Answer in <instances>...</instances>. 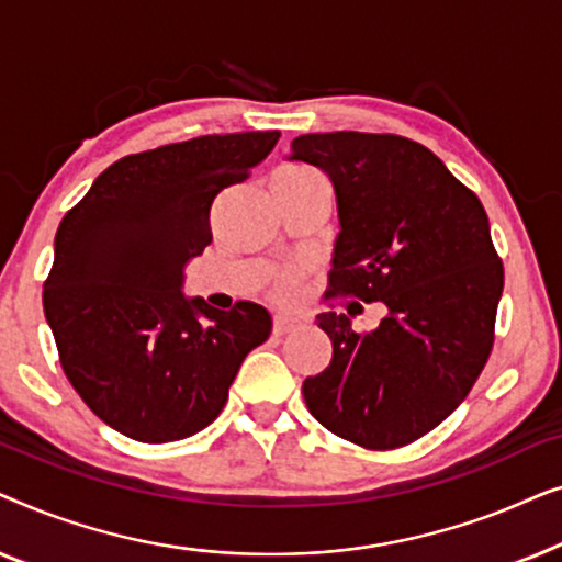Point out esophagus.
<instances>
[{"label":"esophagus","instance_id":"esophagus-1","mask_svg":"<svg viewBox=\"0 0 562 562\" xmlns=\"http://www.w3.org/2000/svg\"><path fill=\"white\" fill-rule=\"evenodd\" d=\"M302 325V319L299 317H289V314H276L273 317V335H289L294 333V329Z\"/></svg>","mask_w":562,"mask_h":562}]
</instances>
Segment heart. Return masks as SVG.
<instances>
[{"instance_id":"1","label":"heart","mask_w":562,"mask_h":562,"mask_svg":"<svg viewBox=\"0 0 562 562\" xmlns=\"http://www.w3.org/2000/svg\"><path fill=\"white\" fill-rule=\"evenodd\" d=\"M279 173L304 176V173H312V171H306V168H302V166H289V168H283V171H279ZM294 289H296V276L291 273V271H283V273H279L273 279V294L279 296V299H289L291 294H294Z\"/></svg>"}]
</instances>
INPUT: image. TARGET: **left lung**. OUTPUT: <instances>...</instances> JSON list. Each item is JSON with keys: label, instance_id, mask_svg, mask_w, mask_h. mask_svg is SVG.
Returning a JSON list of instances; mask_svg holds the SVG:
<instances>
[{"label": "left lung", "instance_id": "1", "mask_svg": "<svg viewBox=\"0 0 562 562\" xmlns=\"http://www.w3.org/2000/svg\"><path fill=\"white\" fill-rule=\"evenodd\" d=\"M286 158L333 183L327 294L386 306L366 335L350 306L319 314L333 360L304 381L306 409L363 448H402L458 409L494 345L504 268L486 210L432 150L398 135H299Z\"/></svg>", "mask_w": 562, "mask_h": 562}]
</instances>
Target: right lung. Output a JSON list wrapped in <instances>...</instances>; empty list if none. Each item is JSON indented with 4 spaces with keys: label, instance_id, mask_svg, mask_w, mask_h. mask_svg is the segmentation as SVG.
Listing matches in <instances>:
<instances>
[{
    "label": "right lung",
    "instance_id": "right-lung-1",
    "mask_svg": "<svg viewBox=\"0 0 562 562\" xmlns=\"http://www.w3.org/2000/svg\"><path fill=\"white\" fill-rule=\"evenodd\" d=\"M279 135H204L120 158L58 225L45 319L71 386L117 432L150 445L196 435L271 335L260 304L220 312L183 294V279L212 243V202Z\"/></svg>",
    "mask_w": 562,
    "mask_h": 562
}]
</instances>
